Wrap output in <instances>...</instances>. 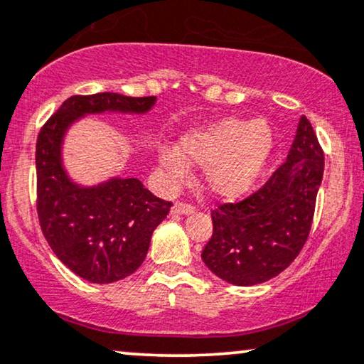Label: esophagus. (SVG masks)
Here are the masks:
<instances>
[{
  "mask_svg": "<svg viewBox=\"0 0 364 364\" xmlns=\"http://www.w3.org/2000/svg\"><path fill=\"white\" fill-rule=\"evenodd\" d=\"M195 211V206L186 205V203H174L171 208V215H191Z\"/></svg>",
  "mask_w": 364,
  "mask_h": 364,
  "instance_id": "esophagus-1",
  "label": "esophagus"
}]
</instances>
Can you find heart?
Instances as JSON below:
<instances>
[{
	"label": "heart",
	"mask_w": 364,
	"mask_h": 364,
	"mask_svg": "<svg viewBox=\"0 0 364 364\" xmlns=\"http://www.w3.org/2000/svg\"><path fill=\"white\" fill-rule=\"evenodd\" d=\"M273 146V132L264 119L221 118L183 133L178 148L159 151V164L173 183L188 176L190 164L205 166L206 190L218 200L236 201L258 185Z\"/></svg>",
	"instance_id": "obj_1"
}]
</instances>
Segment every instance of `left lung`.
<instances>
[{"label": "left lung", "instance_id": "8db88e82", "mask_svg": "<svg viewBox=\"0 0 364 364\" xmlns=\"http://www.w3.org/2000/svg\"><path fill=\"white\" fill-rule=\"evenodd\" d=\"M324 154L306 116L298 123L288 158L264 186L211 213L205 264L235 287L261 284L293 263L311 230Z\"/></svg>", "mask_w": 364, "mask_h": 364}]
</instances>
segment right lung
<instances>
[{
  "mask_svg": "<svg viewBox=\"0 0 364 364\" xmlns=\"http://www.w3.org/2000/svg\"><path fill=\"white\" fill-rule=\"evenodd\" d=\"M156 96L118 93L71 96L46 121L36 143L38 218L53 253L90 283L133 274L146 258L153 231L171 208L138 178L113 176L81 185L68 174L63 144L68 129L88 114H146Z\"/></svg>",
  "mask_w": 364,
  "mask_h": 364,
  "instance_id": "right-lung-1",
  "label": "right lung"
}]
</instances>
